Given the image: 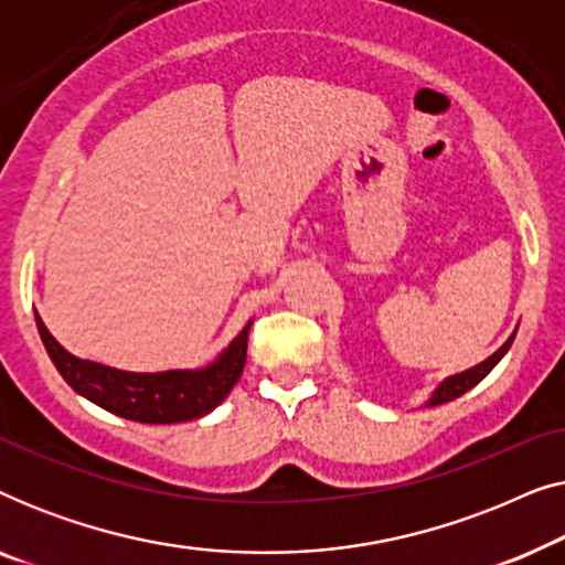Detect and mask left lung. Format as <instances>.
<instances>
[{"mask_svg": "<svg viewBox=\"0 0 565 565\" xmlns=\"http://www.w3.org/2000/svg\"><path fill=\"white\" fill-rule=\"evenodd\" d=\"M516 334V331H514ZM514 334L507 339L504 344L499 347L497 352L491 354L489 360H483L481 365H476V367H470V370H466V373H458V375H452V377H447L445 383H439L437 388H435V393H431V398H429V404L427 406H439V404H447V401H455V398H460L462 393L466 391H470L473 388V385H478L483 381L486 375L491 373L493 367L499 365V360L504 358V354L509 352V347H512V342H514Z\"/></svg>", "mask_w": 565, "mask_h": 565, "instance_id": "obj_1", "label": "left lung"}]
</instances>
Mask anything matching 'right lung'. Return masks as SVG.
Here are the masks:
<instances>
[{
    "label": "right lung",
    "mask_w": 565,
    "mask_h": 565,
    "mask_svg": "<svg viewBox=\"0 0 565 565\" xmlns=\"http://www.w3.org/2000/svg\"><path fill=\"white\" fill-rule=\"evenodd\" d=\"M35 323L53 365L76 393L103 406L105 412L141 424L190 422L213 412L244 373L246 339L252 327V321L246 323L228 350H223L221 358L203 370L126 373V370L74 358L51 337L38 313Z\"/></svg>",
    "instance_id": "1"
}]
</instances>
